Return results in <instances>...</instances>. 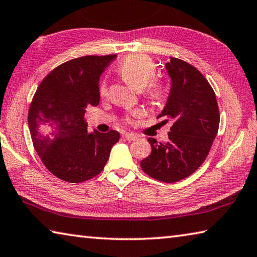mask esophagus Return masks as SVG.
Here are the masks:
<instances>
[{
  "mask_svg": "<svg viewBox=\"0 0 257 257\" xmlns=\"http://www.w3.org/2000/svg\"><path fill=\"white\" fill-rule=\"evenodd\" d=\"M122 136L124 139H127V141H136V139L138 138L137 135H135L133 133H124Z\"/></svg>",
  "mask_w": 257,
  "mask_h": 257,
  "instance_id": "1",
  "label": "esophagus"
}]
</instances>
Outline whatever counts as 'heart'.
<instances>
[{
    "label": "heart",
    "instance_id": "b5f03b06",
    "mask_svg": "<svg viewBox=\"0 0 257 257\" xmlns=\"http://www.w3.org/2000/svg\"><path fill=\"white\" fill-rule=\"evenodd\" d=\"M156 66L150 56L145 54H132L125 58L119 66L118 71L122 79L136 90L145 89L147 96L160 99L164 95V87L160 81L152 80L155 76ZM102 96L106 95L105 86L99 89Z\"/></svg>",
    "mask_w": 257,
    "mask_h": 257
}]
</instances>
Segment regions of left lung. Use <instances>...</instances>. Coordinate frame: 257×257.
<instances>
[{
  "label": "left lung",
  "instance_id": "1",
  "mask_svg": "<svg viewBox=\"0 0 257 257\" xmlns=\"http://www.w3.org/2000/svg\"><path fill=\"white\" fill-rule=\"evenodd\" d=\"M170 92L158 118L170 120L169 139L150 137L151 154L141 161L143 171L156 180L176 182L195 172L205 161L219 130L215 94L204 76L185 61L171 58L164 64Z\"/></svg>",
  "mask_w": 257,
  "mask_h": 257
}]
</instances>
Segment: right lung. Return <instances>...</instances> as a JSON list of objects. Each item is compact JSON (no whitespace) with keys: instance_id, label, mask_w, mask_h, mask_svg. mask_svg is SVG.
<instances>
[{"instance_id":"right-lung-1","label":"right lung","mask_w":257,"mask_h":257,"mask_svg":"<svg viewBox=\"0 0 257 257\" xmlns=\"http://www.w3.org/2000/svg\"><path fill=\"white\" fill-rule=\"evenodd\" d=\"M116 55H87L56 67L38 87L28 113L30 136L45 167L59 179L82 182L97 176L120 134L94 130L86 108L99 103V77Z\"/></svg>"}]
</instances>
